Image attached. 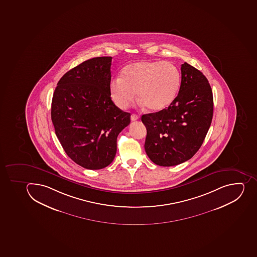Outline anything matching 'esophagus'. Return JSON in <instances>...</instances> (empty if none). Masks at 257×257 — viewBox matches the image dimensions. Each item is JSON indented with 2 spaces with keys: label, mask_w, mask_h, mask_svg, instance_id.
I'll return each instance as SVG.
<instances>
[{
  "label": "esophagus",
  "mask_w": 257,
  "mask_h": 257,
  "mask_svg": "<svg viewBox=\"0 0 257 257\" xmlns=\"http://www.w3.org/2000/svg\"><path fill=\"white\" fill-rule=\"evenodd\" d=\"M139 115H137V114H131V120H132V121L138 120V119H139Z\"/></svg>",
  "instance_id": "obj_1"
}]
</instances>
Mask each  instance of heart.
I'll return each instance as SVG.
<instances>
[{
  "instance_id": "obj_1",
  "label": "heart",
  "mask_w": 257,
  "mask_h": 257,
  "mask_svg": "<svg viewBox=\"0 0 257 257\" xmlns=\"http://www.w3.org/2000/svg\"><path fill=\"white\" fill-rule=\"evenodd\" d=\"M180 81V72L172 63L145 60L123 68L121 78L111 81L109 92L119 109L128 107L137 92L143 105L153 111H160L175 99Z\"/></svg>"
}]
</instances>
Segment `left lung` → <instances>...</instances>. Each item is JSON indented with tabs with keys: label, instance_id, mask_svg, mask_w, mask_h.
Instances as JSON below:
<instances>
[{
	"label": "left lung",
	"instance_id": "8db88e82",
	"mask_svg": "<svg viewBox=\"0 0 257 257\" xmlns=\"http://www.w3.org/2000/svg\"><path fill=\"white\" fill-rule=\"evenodd\" d=\"M179 94L169 107L143 114L145 151L160 166H174L192 158L203 143L212 121V90L200 70L181 65Z\"/></svg>",
	"mask_w": 257,
	"mask_h": 257
}]
</instances>
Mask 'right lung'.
<instances>
[{"mask_svg":"<svg viewBox=\"0 0 257 257\" xmlns=\"http://www.w3.org/2000/svg\"><path fill=\"white\" fill-rule=\"evenodd\" d=\"M112 57L86 60L60 78L54 92L52 120L56 137L72 161L100 170L114 160L117 137L130 114L110 97Z\"/></svg>","mask_w":257,"mask_h":257,"instance_id":"right-lung-1","label":"right lung"}]
</instances>
